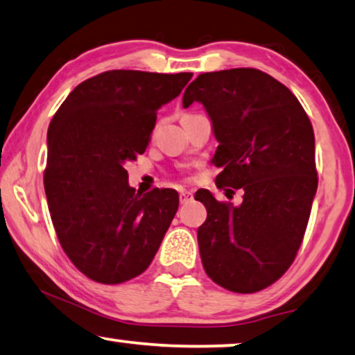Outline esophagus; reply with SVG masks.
<instances>
[{
  "label": "esophagus",
  "mask_w": 355,
  "mask_h": 355,
  "mask_svg": "<svg viewBox=\"0 0 355 355\" xmlns=\"http://www.w3.org/2000/svg\"><path fill=\"white\" fill-rule=\"evenodd\" d=\"M192 198L193 193L190 192V190H181V192H179V202L181 203H189Z\"/></svg>",
  "instance_id": "34e87169"
}]
</instances>
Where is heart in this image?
I'll use <instances>...</instances> for the list:
<instances>
[{"label": "heart", "mask_w": 355, "mask_h": 355, "mask_svg": "<svg viewBox=\"0 0 355 355\" xmlns=\"http://www.w3.org/2000/svg\"><path fill=\"white\" fill-rule=\"evenodd\" d=\"M184 116H186V115H184Z\"/></svg>", "instance_id": "b5f03b06"}]
</instances>
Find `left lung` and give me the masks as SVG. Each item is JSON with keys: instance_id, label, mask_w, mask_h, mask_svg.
<instances>
[{"instance_id": "1", "label": "left lung", "mask_w": 355, "mask_h": 355, "mask_svg": "<svg viewBox=\"0 0 355 355\" xmlns=\"http://www.w3.org/2000/svg\"><path fill=\"white\" fill-rule=\"evenodd\" d=\"M193 101L219 142L216 186L243 190L240 207L195 193L207 208L197 232L203 269L229 291H261L288 270L304 239L318 182L314 130L295 94L258 69L200 73L182 105Z\"/></svg>"}]
</instances>
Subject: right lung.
<instances>
[{"label":"right lung","mask_w":355,"mask_h":355,"mask_svg":"<svg viewBox=\"0 0 355 355\" xmlns=\"http://www.w3.org/2000/svg\"><path fill=\"white\" fill-rule=\"evenodd\" d=\"M192 73L109 70L80 83L48 130L44 190L59 243L88 279L116 285L150 266L179 207L174 189L136 193L125 162L146 152L157 110Z\"/></svg>","instance_id":"1"}]
</instances>
